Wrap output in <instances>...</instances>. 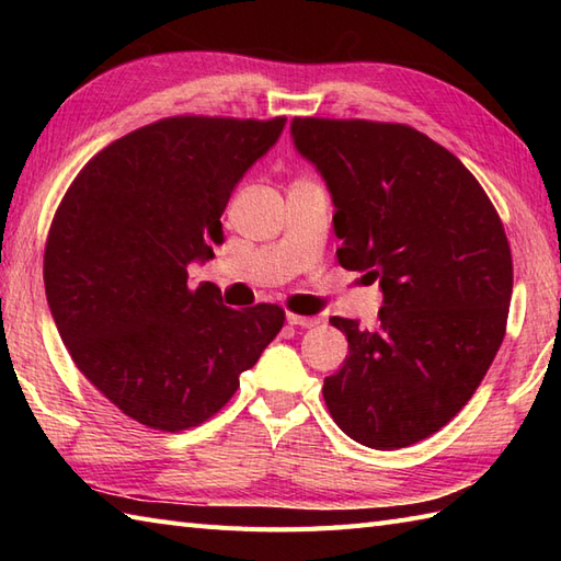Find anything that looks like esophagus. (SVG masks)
<instances>
[{"mask_svg":"<svg viewBox=\"0 0 561 561\" xmlns=\"http://www.w3.org/2000/svg\"><path fill=\"white\" fill-rule=\"evenodd\" d=\"M287 323L296 325V328H313L320 323V318H306V316H296V313H287Z\"/></svg>","mask_w":561,"mask_h":561,"instance_id":"34e87169","label":"esophagus"}]
</instances>
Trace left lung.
I'll return each mask as SVG.
<instances>
[{
	"mask_svg": "<svg viewBox=\"0 0 561 561\" xmlns=\"http://www.w3.org/2000/svg\"><path fill=\"white\" fill-rule=\"evenodd\" d=\"M296 151L335 205L337 260L378 282L374 330L330 318L350 356L325 378L332 420L392 450L436 434L502 347L514 265L502 219L474 175L408 125L294 117Z\"/></svg>",
	"mask_w": 561,
	"mask_h": 561,
	"instance_id": "left-lung-1",
	"label": "left lung"
}]
</instances>
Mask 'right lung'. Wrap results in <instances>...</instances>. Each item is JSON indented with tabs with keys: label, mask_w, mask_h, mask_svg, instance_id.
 Returning <instances> with one entry per match:
<instances>
[{
	"label": "right lung",
	"mask_w": 561,
	"mask_h": 561,
	"mask_svg": "<svg viewBox=\"0 0 561 561\" xmlns=\"http://www.w3.org/2000/svg\"><path fill=\"white\" fill-rule=\"evenodd\" d=\"M287 117H165L99 151L69 185L45 245V294L79 371L161 432L217 414L277 337L284 311L224 306L187 267L224 243L221 214Z\"/></svg>",
	"instance_id": "1"
}]
</instances>
